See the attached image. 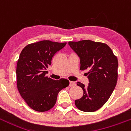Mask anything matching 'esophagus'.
Returning a JSON list of instances; mask_svg holds the SVG:
<instances>
[{
	"label": "esophagus",
	"mask_w": 131,
	"mask_h": 131,
	"mask_svg": "<svg viewBox=\"0 0 131 131\" xmlns=\"http://www.w3.org/2000/svg\"><path fill=\"white\" fill-rule=\"evenodd\" d=\"M76 85V83L74 82V81H70L69 82V86H73Z\"/></svg>",
	"instance_id": "esophagus-1"
}]
</instances>
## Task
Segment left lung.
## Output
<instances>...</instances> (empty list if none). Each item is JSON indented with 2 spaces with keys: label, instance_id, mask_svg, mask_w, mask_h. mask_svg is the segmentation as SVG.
<instances>
[{
  "label": "left lung",
  "instance_id": "8db88e82",
  "mask_svg": "<svg viewBox=\"0 0 131 131\" xmlns=\"http://www.w3.org/2000/svg\"><path fill=\"white\" fill-rule=\"evenodd\" d=\"M69 45L80 59V69L89 70L87 86L77 85L83 91L82 97L75 105L85 112H93L101 108L113 92L118 77V60L109 46L90 40L69 42Z\"/></svg>",
  "mask_w": 131,
  "mask_h": 131
}]
</instances>
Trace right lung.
Returning <instances> with one entry per match:
<instances>
[{"mask_svg":"<svg viewBox=\"0 0 131 131\" xmlns=\"http://www.w3.org/2000/svg\"><path fill=\"white\" fill-rule=\"evenodd\" d=\"M66 42L45 40L26 46L20 53L16 67V82L20 95L28 106L40 112L51 109L59 92L69 82L66 79L55 80L46 76V69L57 51Z\"/></svg>","mask_w":131,"mask_h":131,"instance_id":"add662e5","label":"right lung"}]
</instances>
